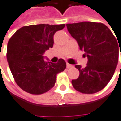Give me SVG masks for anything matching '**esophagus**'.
<instances>
[{
    "mask_svg": "<svg viewBox=\"0 0 121 121\" xmlns=\"http://www.w3.org/2000/svg\"><path fill=\"white\" fill-rule=\"evenodd\" d=\"M72 67H73V65H70V64H69V63L67 64V68L69 69V68H72Z\"/></svg>",
    "mask_w": 121,
    "mask_h": 121,
    "instance_id": "1",
    "label": "esophagus"
}]
</instances>
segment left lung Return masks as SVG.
I'll return each instance as SVG.
<instances>
[{
    "label": "left lung",
    "mask_w": 121,
    "mask_h": 121,
    "mask_svg": "<svg viewBox=\"0 0 121 121\" xmlns=\"http://www.w3.org/2000/svg\"><path fill=\"white\" fill-rule=\"evenodd\" d=\"M67 28L88 59L85 68L75 66L80 71V76L72 80L74 88L85 94L99 92L108 85L115 72L120 43L108 26L101 23H68Z\"/></svg>",
    "instance_id": "left-lung-1"
}]
</instances>
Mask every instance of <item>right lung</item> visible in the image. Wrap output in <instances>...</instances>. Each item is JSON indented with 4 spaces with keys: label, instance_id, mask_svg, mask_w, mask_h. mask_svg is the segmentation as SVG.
Returning a JSON list of instances; mask_svg holds the SVG:
<instances>
[{
    "label": "right lung",
    "instance_id": "right-lung-1",
    "mask_svg": "<svg viewBox=\"0 0 121 121\" xmlns=\"http://www.w3.org/2000/svg\"><path fill=\"white\" fill-rule=\"evenodd\" d=\"M65 24L30 25L19 29L7 47V60L16 84L24 91L40 95L54 86L56 74L64 71L66 62L44 59L45 51L53 47L54 35Z\"/></svg>",
    "mask_w": 121,
    "mask_h": 121
}]
</instances>
